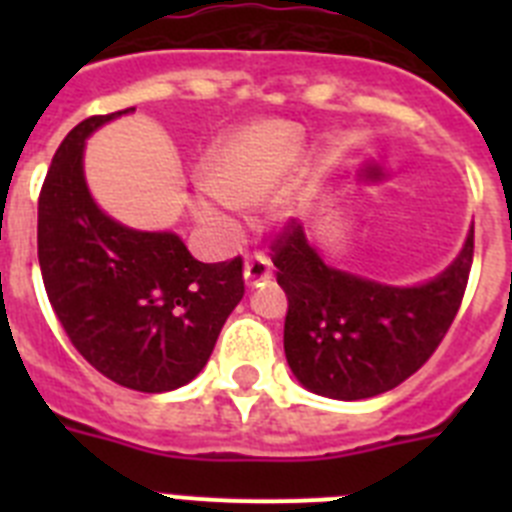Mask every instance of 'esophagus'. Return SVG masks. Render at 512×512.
I'll list each match as a JSON object with an SVG mask.
<instances>
[{
    "label": "esophagus",
    "instance_id": "obj_1",
    "mask_svg": "<svg viewBox=\"0 0 512 512\" xmlns=\"http://www.w3.org/2000/svg\"><path fill=\"white\" fill-rule=\"evenodd\" d=\"M243 274H246L248 287H256V284L271 279V274H274V264H271L269 256H264V253H251V256L246 259V269H243Z\"/></svg>",
    "mask_w": 512,
    "mask_h": 512
}]
</instances>
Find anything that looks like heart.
Masks as SVG:
<instances>
[{"instance_id":"obj_1","label":"heart","mask_w":512,"mask_h":512,"mask_svg":"<svg viewBox=\"0 0 512 512\" xmlns=\"http://www.w3.org/2000/svg\"><path fill=\"white\" fill-rule=\"evenodd\" d=\"M300 130L282 120L256 122L220 140L205 164V184L192 200L194 217L220 238L238 230L235 212L264 200L300 153Z\"/></svg>"}]
</instances>
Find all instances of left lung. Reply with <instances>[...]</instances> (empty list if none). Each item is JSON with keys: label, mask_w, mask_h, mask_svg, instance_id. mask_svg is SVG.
Masks as SVG:
<instances>
[{"label": "left lung", "mask_w": 512, "mask_h": 512, "mask_svg": "<svg viewBox=\"0 0 512 512\" xmlns=\"http://www.w3.org/2000/svg\"><path fill=\"white\" fill-rule=\"evenodd\" d=\"M474 230L459 259L423 287H384L330 269L289 217L271 241L287 292L284 354L315 395L364 400L415 374L449 333L467 292Z\"/></svg>", "instance_id": "8db88e82"}]
</instances>
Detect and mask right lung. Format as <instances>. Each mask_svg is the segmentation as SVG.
Masks as SVG:
<instances>
[{"label": "right lung", "instance_id": "add662e5", "mask_svg": "<svg viewBox=\"0 0 512 512\" xmlns=\"http://www.w3.org/2000/svg\"><path fill=\"white\" fill-rule=\"evenodd\" d=\"M122 112L87 117L58 146L38 197V261L76 351L120 387L153 395L202 372L246 292L243 259L202 264L174 233L130 230L94 205L84 140Z\"/></svg>", "mask_w": 512, "mask_h": 512}]
</instances>
